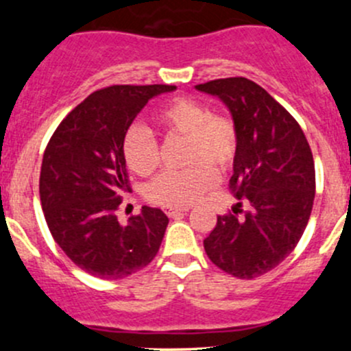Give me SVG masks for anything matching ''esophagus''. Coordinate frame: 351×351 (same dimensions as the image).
I'll return each mask as SVG.
<instances>
[{
	"label": "esophagus",
	"instance_id": "obj_1",
	"mask_svg": "<svg viewBox=\"0 0 351 351\" xmlns=\"http://www.w3.org/2000/svg\"><path fill=\"white\" fill-rule=\"evenodd\" d=\"M183 212H189V207H165V214L168 217H175V215L183 214Z\"/></svg>",
	"mask_w": 351,
	"mask_h": 351
}]
</instances>
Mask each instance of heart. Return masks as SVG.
<instances>
[{
    "instance_id": "b5f03b06",
    "label": "heart",
    "mask_w": 351,
    "mask_h": 351,
    "mask_svg": "<svg viewBox=\"0 0 351 351\" xmlns=\"http://www.w3.org/2000/svg\"><path fill=\"white\" fill-rule=\"evenodd\" d=\"M156 127L165 136L186 137L185 158L190 168L166 171L147 186L149 200L166 207H186L217 183V173L224 171L238 153V130L228 117L214 115L192 98H171L154 115ZM125 165L136 175L147 176L159 165L158 141L147 127L134 123L122 143Z\"/></svg>"
}]
</instances>
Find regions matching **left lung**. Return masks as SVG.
<instances>
[{
    "instance_id": "1",
    "label": "left lung",
    "mask_w": 351,
    "mask_h": 351,
    "mask_svg": "<svg viewBox=\"0 0 351 351\" xmlns=\"http://www.w3.org/2000/svg\"><path fill=\"white\" fill-rule=\"evenodd\" d=\"M229 108L238 130L231 189L238 204L204 239L226 274L254 278L285 260L309 222L316 173L309 143L292 115L260 84L226 77L197 84ZM248 205L241 218V204Z\"/></svg>"
}]
</instances>
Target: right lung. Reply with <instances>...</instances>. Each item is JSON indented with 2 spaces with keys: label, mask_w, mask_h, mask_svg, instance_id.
<instances>
[{
  "label": "right lung",
  "mask_w": 351,
  "mask_h": 351,
  "mask_svg": "<svg viewBox=\"0 0 351 351\" xmlns=\"http://www.w3.org/2000/svg\"><path fill=\"white\" fill-rule=\"evenodd\" d=\"M169 84L95 91L59 123L45 147L40 202L54 241L74 265L105 280L125 278L153 261L169 219L144 205L122 226L120 193L129 192L122 143L151 98Z\"/></svg>",
  "instance_id": "1"
}]
</instances>
